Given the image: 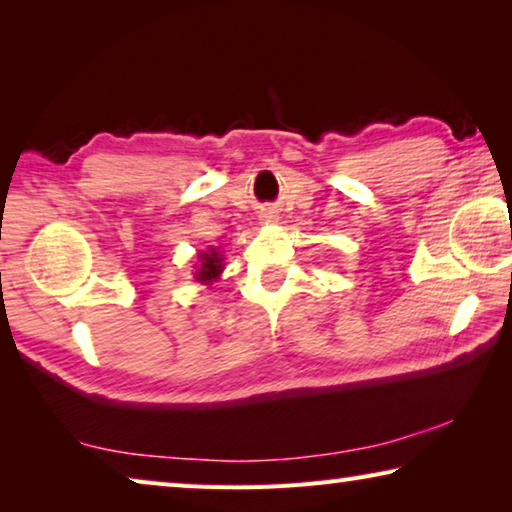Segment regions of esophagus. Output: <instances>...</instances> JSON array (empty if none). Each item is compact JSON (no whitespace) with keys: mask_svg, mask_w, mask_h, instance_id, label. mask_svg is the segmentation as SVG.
Listing matches in <instances>:
<instances>
[{"mask_svg":"<svg viewBox=\"0 0 512 512\" xmlns=\"http://www.w3.org/2000/svg\"><path fill=\"white\" fill-rule=\"evenodd\" d=\"M266 219H271V216H266Z\"/></svg>","mask_w":512,"mask_h":512,"instance_id":"1","label":"esophagus"}]
</instances>
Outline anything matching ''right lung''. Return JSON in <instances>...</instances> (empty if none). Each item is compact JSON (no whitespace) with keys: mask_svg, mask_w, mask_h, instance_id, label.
I'll list each match as a JSON object with an SVG mask.
<instances>
[{"mask_svg":"<svg viewBox=\"0 0 512 512\" xmlns=\"http://www.w3.org/2000/svg\"><path fill=\"white\" fill-rule=\"evenodd\" d=\"M198 268H196V280L201 284H210L214 280H219V275L223 271V257L219 255V250L216 248H210L205 253H198Z\"/></svg>","mask_w":512,"mask_h":512,"instance_id":"1","label":"right lung"}]
</instances>
